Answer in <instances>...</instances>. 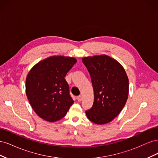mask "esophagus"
<instances>
[{
    "label": "esophagus",
    "mask_w": 158,
    "mask_h": 158,
    "mask_svg": "<svg viewBox=\"0 0 158 158\" xmlns=\"http://www.w3.org/2000/svg\"><path fill=\"white\" fill-rule=\"evenodd\" d=\"M77 100L78 102H80V101H82V96H81V95H78V96H77Z\"/></svg>",
    "instance_id": "obj_1"
}]
</instances>
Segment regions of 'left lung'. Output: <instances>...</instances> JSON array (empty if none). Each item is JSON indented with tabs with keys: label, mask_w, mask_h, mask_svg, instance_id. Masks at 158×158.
<instances>
[{
	"label": "left lung",
	"mask_w": 158,
	"mask_h": 158,
	"mask_svg": "<svg viewBox=\"0 0 158 158\" xmlns=\"http://www.w3.org/2000/svg\"><path fill=\"white\" fill-rule=\"evenodd\" d=\"M94 89L93 106L85 111L90 121L98 125L111 122L121 111L128 95L126 72L117 60L107 55L84 57Z\"/></svg>",
	"instance_id": "8db88e82"
}]
</instances>
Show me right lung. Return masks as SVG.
I'll return each instance as SVG.
<instances>
[{
    "label": "right lung",
    "mask_w": 158,
    "mask_h": 158,
    "mask_svg": "<svg viewBox=\"0 0 158 158\" xmlns=\"http://www.w3.org/2000/svg\"><path fill=\"white\" fill-rule=\"evenodd\" d=\"M76 61L73 57L51 56L37 63L28 73L27 97L41 118L49 122L59 121L73 104L64 77Z\"/></svg>",
    "instance_id": "right-lung-1"
}]
</instances>
